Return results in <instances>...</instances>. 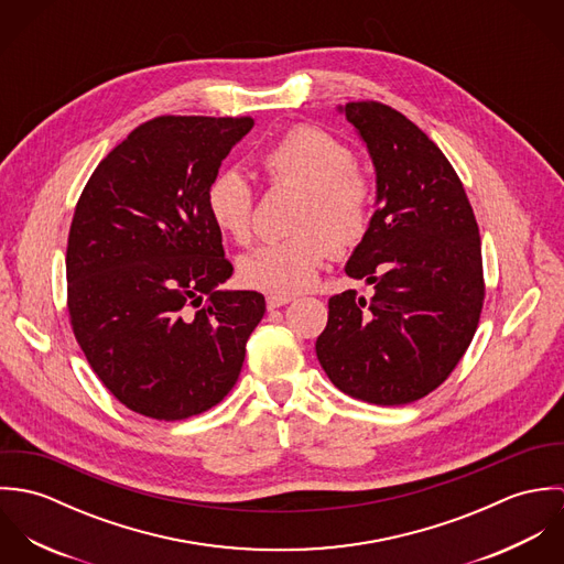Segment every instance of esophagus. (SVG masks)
Instances as JSON below:
<instances>
[{
  "label": "esophagus",
  "instance_id": "obj_1",
  "mask_svg": "<svg viewBox=\"0 0 564 564\" xmlns=\"http://www.w3.org/2000/svg\"><path fill=\"white\" fill-rule=\"evenodd\" d=\"M291 302H293L291 295H275V293L267 295V308H269V311L280 308V306H286V304H291Z\"/></svg>",
  "mask_w": 564,
  "mask_h": 564
}]
</instances>
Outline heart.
<instances>
[{"label":"heart","instance_id":"obj_1","mask_svg":"<svg viewBox=\"0 0 564 564\" xmlns=\"http://www.w3.org/2000/svg\"><path fill=\"white\" fill-rule=\"evenodd\" d=\"M354 164L351 148L317 126H295L260 154L271 184L302 188L304 197L293 221L297 235L242 256L239 271L247 286L278 295L306 291L317 282L332 246L343 253L365 241L373 221L376 184ZM253 188L239 169H221L208 182V215L239 245L253 237Z\"/></svg>","mask_w":564,"mask_h":564}]
</instances>
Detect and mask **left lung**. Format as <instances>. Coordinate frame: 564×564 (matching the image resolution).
<instances>
[{"mask_svg":"<svg viewBox=\"0 0 564 564\" xmlns=\"http://www.w3.org/2000/svg\"><path fill=\"white\" fill-rule=\"evenodd\" d=\"M338 110L367 145L378 206L345 273L376 293L369 302L356 291L329 297L317 358L356 400L416 402L447 380L476 334L480 230L454 166L402 112L378 101Z\"/></svg>","mask_w":564,"mask_h":564,"instance_id":"8db88e82","label":"left lung"}]
</instances>
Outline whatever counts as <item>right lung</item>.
<instances>
[{
	"instance_id": "right-lung-1",
	"label": "right lung",
	"mask_w": 564,
	"mask_h": 564,
	"mask_svg": "<svg viewBox=\"0 0 564 564\" xmlns=\"http://www.w3.org/2000/svg\"><path fill=\"white\" fill-rule=\"evenodd\" d=\"M251 117H156L97 164L67 245V306L82 351L130 410L180 421L221 402L264 315L232 275L206 188Z\"/></svg>"
}]
</instances>
